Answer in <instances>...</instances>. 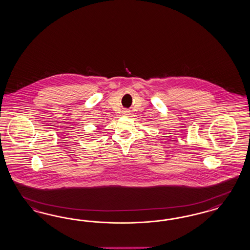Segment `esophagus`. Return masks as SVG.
<instances>
[{
	"instance_id": "esophagus-1",
	"label": "esophagus",
	"mask_w": 250,
	"mask_h": 250,
	"mask_svg": "<svg viewBox=\"0 0 250 250\" xmlns=\"http://www.w3.org/2000/svg\"><path fill=\"white\" fill-rule=\"evenodd\" d=\"M123 114H125V115H128L130 114V112H129L128 110H125V111H123Z\"/></svg>"
}]
</instances>
